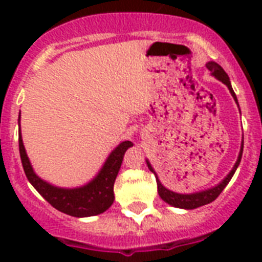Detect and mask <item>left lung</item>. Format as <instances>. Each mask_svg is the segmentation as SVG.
Here are the masks:
<instances>
[{
  "label": "left lung",
  "mask_w": 262,
  "mask_h": 262,
  "mask_svg": "<svg viewBox=\"0 0 262 262\" xmlns=\"http://www.w3.org/2000/svg\"><path fill=\"white\" fill-rule=\"evenodd\" d=\"M207 68L209 69V71H211L212 76H215L216 79L220 80L222 83L227 85L228 90H230V92H231L232 98H234V100L238 103V100H236V96H235V92H234V90H232L231 83H230V79H228L227 73L224 72L223 68L220 67L219 63L213 62V61L208 62ZM242 152H244V144L241 145V151H239V155H238V160H236V163L234 164V167H232V170L230 171V174H228L227 177H226V178H224L223 181L219 183V185H216V186L211 187V189H207V190L197 191V193H190V194H181V193H175V191L166 189V187H164L163 185L160 183V181H159V178H158V175H156L155 170L152 168L151 163H149L148 160H147V164H148V168H149V170H151V171L155 174L156 183H158V193H159V195L162 197V200H163V201H166V203L170 204V205H172V207H175V208L194 209V208L207 205V204L212 203L213 200H216L217 197H219V194L222 193V191H223L224 187L227 186V183L231 181L232 175H234V172H235L236 167L239 166L241 158H242Z\"/></svg>",
  "instance_id": "8db88e82"
}]
</instances>
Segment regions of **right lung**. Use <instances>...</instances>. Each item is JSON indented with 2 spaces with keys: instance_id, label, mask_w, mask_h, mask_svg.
<instances>
[{
  "instance_id": "right-lung-1",
  "label": "right lung",
  "mask_w": 262,
  "mask_h": 262,
  "mask_svg": "<svg viewBox=\"0 0 262 262\" xmlns=\"http://www.w3.org/2000/svg\"><path fill=\"white\" fill-rule=\"evenodd\" d=\"M20 122V118H18ZM133 144L130 141H122L114 151L111 152L107 160L100 168V171L87 185L75 189H63L50 185L35 174L31 166L30 159L26 154L23 144L21 133H18V149L21 158L23 168L31 185L39 191V194L51 204L55 209L75 216V217H87L103 213L114 203V182L118 175L125 152Z\"/></svg>"
}]
</instances>
